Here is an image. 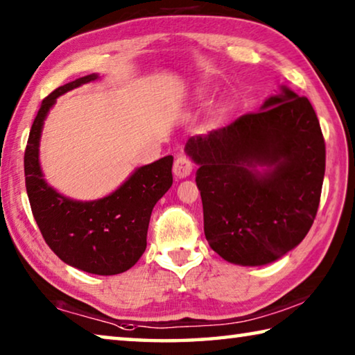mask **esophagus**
<instances>
[{"instance_id":"obj_1","label":"esophagus","mask_w":355,"mask_h":355,"mask_svg":"<svg viewBox=\"0 0 355 355\" xmlns=\"http://www.w3.org/2000/svg\"><path fill=\"white\" fill-rule=\"evenodd\" d=\"M192 169H194V163L189 159V156L186 155H178L175 158V163H173V173L178 178H186L191 175Z\"/></svg>"}]
</instances>
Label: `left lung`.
Wrapping results in <instances>:
<instances>
[{
	"label": "left lung",
	"mask_w": 355,
	"mask_h": 355,
	"mask_svg": "<svg viewBox=\"0 0 355 355\" xmlns=\"http://www.w3.org/2000/svg\"><path fill=\"white\" fill-rule=\"evenodd\" d=\"M207 241L224 260L258 266L302 241L320 207L326 142L313 106L290 89L224 128L192 136ZM263 166L261 173L257 167Z\"/></svg>",
	"instance_id": "8db88e82"
}]
</instances>
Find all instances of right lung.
<instances>
[{
	"instance_id": "1",
	"label": "right lung",
	"mask_w": 355,
	"mask_h": 355,
	"mask_svg": "<svg viewBox=\"0 0 355 355\" xmlns=\"http://www.w3.org/2000/svg\"><path fill=\"white\" fill-rule=\"evenodd\" d=\"M94 80L97 75L83 76L42 100L25 150V183L33 216L50 249L81 271L114 275L135 266L146 250L152 209L172 186L173 158L169 155L139 167L100 200L75 202L51 189L39 166L42 125L59 95Z\"/></svg>"
}]
</instances>
